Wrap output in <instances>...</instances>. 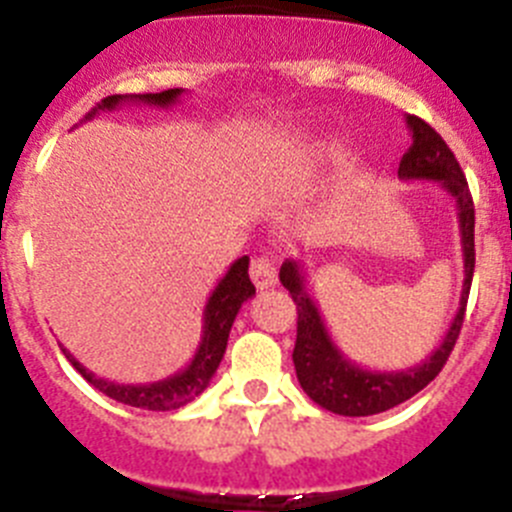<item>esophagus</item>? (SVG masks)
<instances>
[{
  "mask_svg": "<svg viewBox=\"0 0 512 512\" xmlns=\"http://www.w3.org/2000/svg\"><path fill=\"white\" fill-rule=\"evenodd\" d=\"M251 279L259 289H269L277 284V266L269 259H256L251 264Z\"/></svg>",
  "mask_w": 512,
  "mask_h": 512,
  "instance_id": "34e87169",
  "label": "esophagus"
}]
</instances>
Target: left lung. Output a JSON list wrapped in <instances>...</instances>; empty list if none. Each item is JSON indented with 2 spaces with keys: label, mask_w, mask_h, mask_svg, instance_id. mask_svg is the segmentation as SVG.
Listing matches in <instances>:
<instances>
[{
  "label": "left lung",
  "mask_w": 512,
  "mask_h": 512,
  "mask_svg": "<svg viewBox=\"0 0 512 512\" xmlns=\"http://www.w3.org/2000/svg\"><path fill=\"white\" fill-rule=\"evenodd\" d=\"M405 122L413 133V146L402 156L397 176L402 182H438L443 192L454 200L456 217H459L464 284H461L459 310H456L454 320H451L449 330H446V336L438 343L436 351H431V356H425V361H420V364L408 366V369H395V372H377V369H366V366L356 364L330 338L323 315L318 310V302L307 292L305 264L287 259L279 269V282L284 284V289H289V295L297 305V341L292 361H295L300 387L312 402H318L320 408L348 415V418H364V415H377L395 408L400 402L418 395L425 384H431L438 377L456 338H459L469 300V287H472L474 202L464 171H461L451 148L443 143L441 135L428 122L415 115L405 117Z\"/></svg>",
  "instance_id": "obj_1"
}]
</instances>
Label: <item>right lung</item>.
<instances>
[{
	"label": "right lung",
	"instance_id": "1",
	"mask_svg": "<svg viewBox=\"0 0 512 512\" xmlns=\"http://www.w3.org/2000/svg\"><path fill=\"white\" fill-rule=\"evenodd\" d=\"M184 89H166V92L158 94H112V97H104L102 102L94 107L92 112H87V117L81 122L92 120L99 112H112L117 107H125V104H151V107H174V104L182 102ZM256 295V287L248 279V256H241L238 261L230 264V269L225 271V277L217 282V287L212 289L210 300H207L205 312H202V338L200 346L194 351L192 361L184 366L182 372L171 374L166 379H158V382L148 384H117L110 379L97 377L94 372H89L87 366L79 364L74 359L69 348L61 351L66 354V359L71 361L76 372L87 379L92 387H97L102 395L112 397V400L122 402V405H130V408H143V410H176L184 408L187 402H192L194 397H200L207 390L210 379L215 377L217 366L223 361L225 348H228V336L230 328H233V320L241 310V305L246 300Z\"/></svg>",
	"mask_w": 512,
	"mask_h": 512
}]
</instances>
